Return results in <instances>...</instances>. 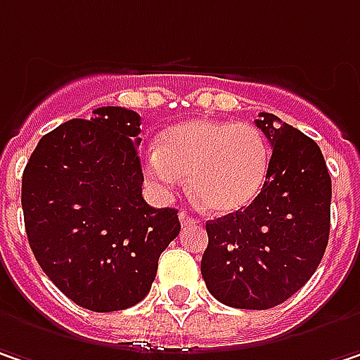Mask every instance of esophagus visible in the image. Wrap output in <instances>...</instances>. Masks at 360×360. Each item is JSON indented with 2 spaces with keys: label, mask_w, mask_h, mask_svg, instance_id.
<instances>
[{
  "label": "esophagus",
  "mask_w": 360,
  "mask_h": 360,
  "mask_svg": "<svg viewBox=\"0 0 360 360\" xmlns=\"http://www.w3.org/2000/svg\"><path fill=\"white\" fill-rule=\"evenodd\" d=\"M179 220L183 226H191V224H198V218H193V216H189V214L181 212L179 214Z\"/></svg>",
  "instance_id": "1"
}]
</instances>
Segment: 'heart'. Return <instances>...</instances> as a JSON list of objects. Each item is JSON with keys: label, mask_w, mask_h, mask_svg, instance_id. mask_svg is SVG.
<instances>
[{"label": "heart", "mask_w": 360, "mask_h": 360, "mask_svg": "<svg viewBox=\"0 0 360 360\" xmlns=\"http://www.w3.org/2000/svg\"><path fill=\"white\" fill-rule=\"evenodd\" d=\"M270 169V146L251 123L187 121L165 131L144 160L154 189L171 195L189 179L206 210L237 212L262 191Z\"/></svg>", "instance_id": "1"}]
</instances>
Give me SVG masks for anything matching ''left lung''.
I'll list each match as a JSON object with an SVG mask.
<instances>
[{
  "label": "left lung",
  "instance_id": "left-lung-1",
  "mask_svg": "<svg viewBox=\"0 0 360 360\" xmlns=\"http://www.w3.org/2000/svg\"><path fill=\"white\" fill-rule=\"evenodd\" d=\"M255 125L272 146L264 187L245 210L206 222L202 255L208 290L237 309H270L292 297L330 237L332 179L319 146L272 113Z\"/></svg>",
  "mask_w": 360,
  "mask_h": 360
}]
</instances>
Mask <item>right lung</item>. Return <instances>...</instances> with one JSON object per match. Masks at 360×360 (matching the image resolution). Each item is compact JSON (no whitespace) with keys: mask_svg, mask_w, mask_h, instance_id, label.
Wrapping results in <instances>:
<instances>
[{"mask_svg":"<svg viewBox=\"0 0 360 360\" xmlns=\"http://www.w3.org/2000/svg\"><path fill=\"white\" fill-rule=\"evenodd\" d=\"M140 115L94 109L41 138L22 175L30 249L51 282L84 309L140 303L158 257L179 235L175 208L142 198Z\"/></svg>","mask_w":360,"mask_h":360,"instance_id":"1","label":"right lung"}]
</instances>
